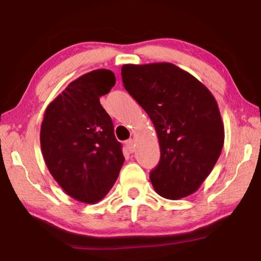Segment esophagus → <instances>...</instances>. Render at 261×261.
I'll return each instance as SVG.
<instances>
[{
	"label": "esophagus",
	"mask_w": 261,
	"mask_h": 261,
	"mask_svg": "<svg viewBox=\"0 0 261 261\" xmlns=\"http://www.w3.org/2000/svg\"><path fill=\"white\" fill-rule=\"evenodd\" d=\"M125 145L127 147V150H129V152H134L135 151V142L132 141V139H129V141L125 142Z\"/></svg>",
	"instance_id": "obj_1"
}]
</instances>
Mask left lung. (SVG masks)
I'll return each instance as SVG.
<instances>
[{
  "mask_svg": "<svg viewBox=\"0 0 261 261\" xmlns=\"http://www.w3.org/2000/svg\"><path fill=\"white\" fill-rule=\"evenodd\" d=\"M122 80L152 120L161 161L151 171L154 191L166 199L196 192L224 145V124L207 88L172 63L124 64Z\"/></svg>",
  "mask_w": 261,
  "mask_h": 261,
  "instance_id": "1",
  "label": "left lung"
}]
</instances>
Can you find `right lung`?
<instances>
[{"label":"right lung","instance_id":"add662e5","mask_svg":"<svg viewBox=\"0 0 261 261\" xmlns=\"http://www.w3.org/2000/svg\"><path fill=\"white\" fill-rule=\"evenodd\" d=\"M115 83L111 70H93L72 81L44 112L40 141L46 168L82 203L102 200L125 161L114 123L99 103Z\"/></svg>","mask_w":261,"mask_h":261}]
</instances>
